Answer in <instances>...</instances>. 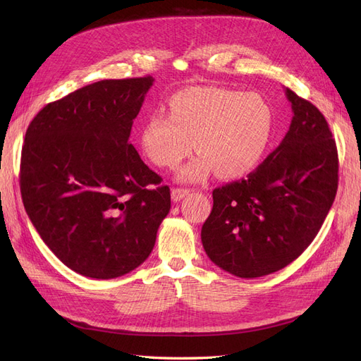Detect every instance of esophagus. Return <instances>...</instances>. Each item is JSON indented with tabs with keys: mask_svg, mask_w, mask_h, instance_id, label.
<instances>
[{
	"mask_svg": "<svg viewBox=\"0 0 361 361\" xmlns=\"http://www.w3.org/2000/svg\"><path fill=\"white\" fill-rule=\"evenodd\" d=\"M188 194H190V190H187V188H173L171 190V200L179 202L185 197V195H188Z\"/></svg>",
	"mask_w": 361,
	"mask_h": 361,
	"instance_id": "esophagus-1",
	"label": "esophagus"
}]
</instances>
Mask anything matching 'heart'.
I'll return each mask as SVG.
<instances>
[{"label": "heart", "mask_w": 361, "mask_h": 361, "mask_svg": "<svg viewBox=\"0 0 361 361\" xmlns=\"http://www.w3.org/2000/svg\"><path fill=\"white\" fill-rule=\"evenodd\" d=\"M169 106L170 116L147 117L141 146L155 166L173 169L194 143L200 157L180 170L182 180H203L214 170L223 179L244 176L268 146L272 114L259 94L202 85L173 94Z\"/></svg>", "instance_id": "b5f03b06"}]
</instances>
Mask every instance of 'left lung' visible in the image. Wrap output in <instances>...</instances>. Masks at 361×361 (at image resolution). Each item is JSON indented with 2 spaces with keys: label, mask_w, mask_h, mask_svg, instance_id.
<instances>
[{
  "label": "left lung",
  "mask_w": 361,
  "mask_h": 361,
  "mask_svg": "<svg viewBox=\"0 0 361 361\" xmlns=\"http://www.w3.org/2000/svg\"><path fill=\"white\" fill-rule=\"evenodd\" d=\"M288 134L245 179L212 191L202 227L206 255L243 279L272 274L307 248L334 202L337 147L329 123L312 102L290 89Z\"/></svg>",
  "instance_id": "8db88e82"
}]
</instances>
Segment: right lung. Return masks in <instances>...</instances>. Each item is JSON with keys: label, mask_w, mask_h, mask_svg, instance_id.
Returning <instances> with one entry per match:
<instances>
[{"label": "right lung", "mask_w": 361, "mask_h": 361, "mask_svg": "<svg viewBox=\"0 0 361 361\" xmlns=\"http://www.w3.org/2000/svg\"><path fill=\"white\" fill-rule=\"evenodd\" d=\"M152 84L146 75L81 87L43 106L25 133V211L81 276L116 279L143 264L170 211V188L128 141Z\"/></svg>", "instance_id": "right-lung-1"}]
</instances>
